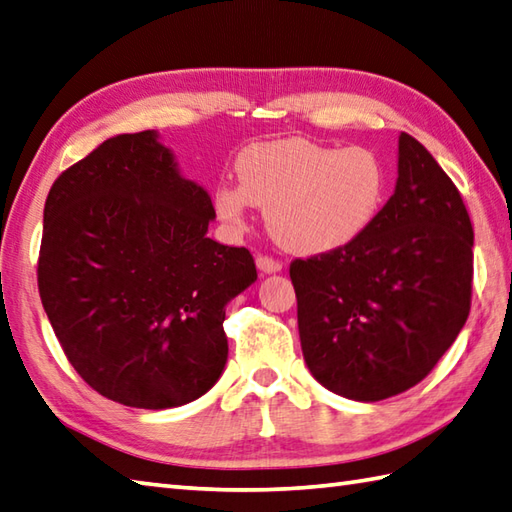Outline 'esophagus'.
<instances>
[{"label":"esophagus","mask_w":512,"mask_h":512,"mask_svg":"<svg viewBox=\"0 0 512 512\" xmlns=\"http://www.w3.org/2000/svg\"><path fill=\"white\" fill-rule=\"evenodd\" d=\"M255 264H257V268L262 270V273H279L281 270V262L279 259H275V257H270V255H257V259H255Z\"/></svg>","instance_id":"1"}]
</instances>
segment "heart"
<instances>
[{"label":"heart","mask_w":512,"mask_h":512,"mask_svg":"<svg viewBox=\"0 0 512 512\" xmlns=\"http://www.w3.org/2000/svg\"><path fill=\"white\" fill-rule=\"evenodd\" d=\"M237 184L215 191V211L242 228L250 204L266 209L268 228L295 253H328L363 235L383 206L387 178L374 151L334 149L306 138L246 147L235 160Z\"/></svg>","instance_id":"1"}]
</instances>
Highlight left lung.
Wrapping results in <instances>:
<instances>
[{
  "instance_id": "left-lung-1",
  "label": "left lung",
  "mask_w": 512,
  "mask_h": 512,
  "mask_svg": "<svg viewBox=\"0 0 512 512\" xmlns=\"http://www.w3.org/2000/svg\"><path fill=\"white\" fill-rule=\"evenodd\" d=\"M301 350L350 400L396 396L427 376L469 319L473 226L462 195L416 138H398L396 191L363 235L295 259Z\"/></svg>"
}]
</instances>
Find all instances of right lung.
I'll return each instance as SVG.
<instances>
[{"label": "right lung", "mask_w": 512, "mask_h": 512, "mask_svg": "<svg viewBox=\"0 0 512 512\" xmlns=\"http://www.w3.org/2000/svg\"><path fill=\"white\" fill-rule=\"evenodd\" d=\"M209 193L184 180L158 134L107 138L54 180L37 284L85 383L125 407L206 394L228 356L224 306L257 279L246 248L206 237Z\"/></svg>", "instance_id": "1"}]
</instances>
